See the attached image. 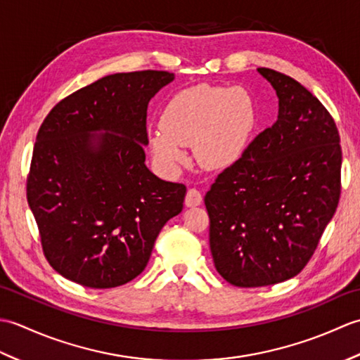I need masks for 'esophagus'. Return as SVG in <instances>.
I'll use <instances>...</instances> for the list:
<instances>
[{
  "label": "esophagus",
  "instance_id": "esophagus-1",
  "mask_svg": "<svg viewBox=\"0 0 360 360\" xmlns=\"http://www.w3.org/2000/svg\"><path fill=\"white\" fill-rule=\"evenodd\" d=\"M202 202V195L198 188H188L186 195V205L187 207H196Z\"/></svg>",
  "mask_w": 360,
  "mask_h": 360
}]
</instances>
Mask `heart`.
I'll return each mask as SVG.
<instances>
[{
    "instance_id": "obj_1",
    "label": "heart",
    "mask_w": 360,
    "mask_h": 360,
    "mask_svg": "<svg viewBox=\"0 0 360 360\" xmlns=\"http://www.w3.org/2000/svg\"><path fill=\"white\" fill-rule=\"evenodd\" d=\"M257 125L255 103L246 89L196 85L174 94L148 133V148L162 170L186 164V147L207 170H223L246 151Z\"/></svg>"
}]
</instances>
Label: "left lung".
I'll return each mask as SVG.
<instances>
[{"label":"left lung","mask_w":360,"mask_h":360,"mask_svg":"<svg viewBox=\"0 0 360 360\" xmlns=\"http://www.w3.org/2000/svg\"><path fill=\"white\" fill-rule=\"evenodd\" d=\"M258 72L278 97L277 122L218 174L204 202L217 271L238 288L295 277L317 249L340 198L338 127L289 75Z\"/></svg>","instance_id":"8db88e82"}]
</instances>
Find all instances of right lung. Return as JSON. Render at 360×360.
<instances>
[{"mask_svg":"<svg viewBox=\"0 0 360 360\" xmlns=\"http://www.w3.org/2000/svg\"><path fill=\"white\" fill-rule=\"evenodd\" d=\"M167 71L106 75L58 102L38 129L27 202L49 264L94 289L131 281L147 266L187 188L145 165L147 108ZM101 132V135H96Z\"/></svg>","mask_w":360,"mask_h":360,"instance_id":"right-lung-1","label":"right lung"}]
</instances>
